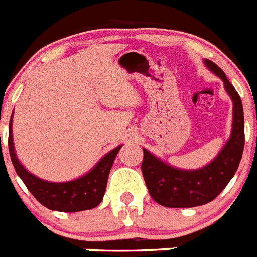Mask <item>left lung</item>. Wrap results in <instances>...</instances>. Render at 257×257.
Here are the masks:
<instances>
[{
    "label": "left lung",
    "instance_id": "8db88e82",
    "mask_svg": "<svg viewBox=\"0 0 257 257\" xmlns=\"http://www.w3.org/2000/svg\"><path fill=\"white\" fill-rule=\"evenodd\" d=\"M210 70L223 81L234 103L231 137L217 158L200 170L174 169L144 149L141 171L149 193L155 202L167 208H193L213 201L226 188L238 170L244 149V115L238 91L218 65L205 60Z\"/></svg>",
    "mask_w": 257,
    "mask_h": 257
}]
</instances>
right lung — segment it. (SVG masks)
<instances>
[{"instance_id": "add662e5", "label": "right lung", "mask_w": 257, "mask_h": 257, "mask_svg": "<svg viewBox=\"0 0 257 257\" xmlns=\"http://www.w3.org/2000/svg\"><path fill=\"white\" fill-rule=\"evenodd\" d=\"M13 118V116H12ZM12 118L9 124V153L18 176L32 196L42 205L57 212H81L98 206L104 196L109 170L121 146L104 155L98 165L85 176L68 183H51L36 178L23 167L14 152L12 133Z\"/></svg>"}]
</instances>
